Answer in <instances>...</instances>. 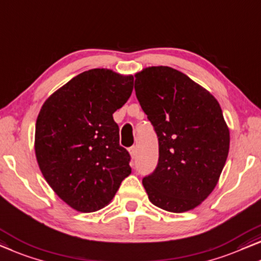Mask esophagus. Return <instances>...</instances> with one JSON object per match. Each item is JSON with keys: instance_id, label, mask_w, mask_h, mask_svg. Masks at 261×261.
I'll use <instances>...</instances> for the list:
<instances>
[{"instance_id": "esophagus-1", "label": "esophagus", "mask_w": 261, "mask_h": 261, "mask_svg": "<svg viewBox=\"0 0 261 261\" xmlns=\"http://www.w3.org/2000/svg\"><path fill=\"white\" fill-rule=\"evenodd\" d=\"M129 153H130V156H132V159H135V158H137V154H138V149H137V147H135V146H132L130 148H129Z\"/></svg>"}]
</instances>
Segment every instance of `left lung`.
Instances as JSON below:
<instances>
[{
    "mask_svg": "<svg viewBox=\"0 0 261 261\" xmlns=\"http://www.w3.org/2000/svg\"><path fill=\"white\" fill-rule=\"evenodd\" d=\"M135 94L159 141L155 169L142 179L149 201L173 213L199 206L220 176L229 130L212 94L171 67L135 74Z\"/></svg>",
    "mask_w": 261,
    "mask_h": 261,
    "instance_id": "8db88e82",
    "label": "left lung"
}]
</instances>
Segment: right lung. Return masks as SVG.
Returning a JSON list of instances; mask_svg holds the SVG:
<instances>
[{
    "instance_id": "1",
    "label": "right lung",
    "mask_w": 261,
    "mask_h": 261,
    "mask_svg": "<svg viewBox=\"0 0 261 261\" xmlns=\"http://www.w3.org/2000/svg\"><path fill=\"white\" fill-rule=\"evenodd\" d=\"M134 79L109 69L76 75L46 100L35 129L40 169L74 210L103 208L130 174V155L120 146L113 113L129 99Z\"/></svg>"
}]
</instances>
